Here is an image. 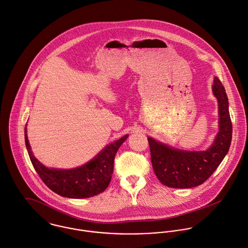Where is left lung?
Wrapping results in <instances>:
<instances>
[{
    "label": "left lung",
    "mask_w": 248,
    "mask_h": 248,
    "mask_svg": "<svg viewBox=\"0 0 248 248\" xmlns=\"http://www.w3.org/2000/svg\"><path fill=\"white\" fill-rule=\"evenodd\" d=\"M213 92L218 102L219 131L211 148L204 151H185L148 138L152 168L163 185L177 189L199 186L214 173L227 154L232 140V122L228 98L217 78H215Z\"/></svg>",
    "instance_id": "obj_1"
}]
</instances>
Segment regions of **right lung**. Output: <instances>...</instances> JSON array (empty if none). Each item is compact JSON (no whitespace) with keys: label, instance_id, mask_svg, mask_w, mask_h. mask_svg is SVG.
Listing matches in <instances>:
<instances>
[{"label":"right lung","instance_id":"add662e5","mask_svg":"<svg viewBox=\"0 0 248 248\" xmlns=\"http://www.w3.org/2000/svg\"><path fill=\"white\" fill-rule=\"evenodd\" d=\"M124 135L118 141L106 146L86 165L72 170L48 169L32 154L25 128V142L33 168L50 190L69 198H86L102 193L109 185L114 169L115 155L126 140Z\"/></svg>","mask_w":248,"mask_h":248}]
</instances>
